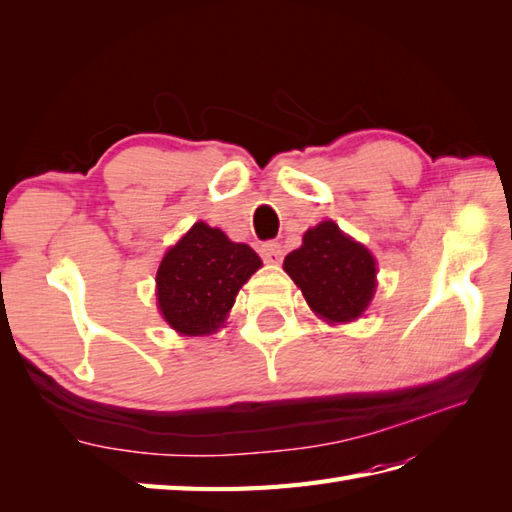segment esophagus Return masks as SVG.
<instances>
[{
	"mask_svg": "<svg viewBox=\"0 0 512 512\" xmlns=\"http://www.w3.org/2000/svg\"><path fill=\"white\" fill-rule=\"evenodd\" d=\"M259 253H262L266 264H279L281 257H284V250H281L279 242H266Z\"/></svg>",
	"mask_w": 512,
	"mask_h": 512,
	"instance_id": "1",
	"label": "esophagus"
}]
</instances>
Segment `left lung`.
I'll return each instance as SVG.
<instances>
[{
    "instance_id": "8db88e82",
    "label": "left lung",
    "mask_w": 512,
    "mask_h": 512,
    "mask_svg": "<svg viewBox=\"0 0 512 512\" xmlns=\"http://www.w3.org/2000/svg\"><path fill=\"white\" fill-rule=\"evenodd\" d=\"M284 270L328 323L358 319L376 292L374 255L332 220L308 228L303 244L286 255Z\"/></svg>"
}]
</instances>
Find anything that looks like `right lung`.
<instances>
[{"instance_id":"add662e5","label":"right lung","mask_w":512,"mask_h":512,"mask_svg":"<svg viewBox=\"0 0 512 512\" xmlns=\"http://www.w3.org/2000/svg\"><path fill=\"white\" fill-rule=\"evenodd\" d=\"M257 268L262 259L248 244H235L220 228L195 222L158 266L160 314L184 336L213 334Z\"/></svg>"}]
</instances>
